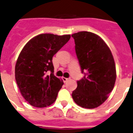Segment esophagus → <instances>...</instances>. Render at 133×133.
<instances>
[{
  "mask_svg": "<svg viewBox=\"0 0 133 133\" xmlns=\"http://www.w3.org/2000/svg\"><path fill=\"white\" fill-rule=\"evenodd\" d=\"M62 79H63V81L64 82H67L68 80H69V78H65V77H63L62 78Z\"/></svg>",
  "mask_w": 133,
  "mask_h": 133,
  "instance_id": "34e87169",
  "label": "esophagus"
}]
</instances>
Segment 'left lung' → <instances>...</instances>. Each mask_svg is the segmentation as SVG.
<instances>
[{
	"label": "left lung",
	"instance_id": "1",
	"mask_svg": "<svg viewBox=\"0 0 133 133\" xmlns=\"http://www.w3.org/2000/svg\"><path fill=\"white\" fill-rule=\"evenodd\" d=\"M82 72L86 76L77 82L72 98L78 106L95 108L103 104L114 88L116 66L111 51L98 35L79 31L71 35Z\"/></svg>",
	"mask_w": 133,
	"mask_h": 133
}]
</instances>
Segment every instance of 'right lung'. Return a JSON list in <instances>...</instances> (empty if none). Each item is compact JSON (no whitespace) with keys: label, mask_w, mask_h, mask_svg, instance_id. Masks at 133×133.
Returning a JSON list of instances; mask_svg holds the SVG:
<instances>
[{"label":"right lung","mask_w":133,"mask_h":133,"mask_svg":"<svg viewBox=\"0 0 133 133\" xmlns=\"http://www.w3.org/2000/svg\"><path fill=\"white\" fill-rule=\"evenodd\" d=\"M70 35H38L24 46L15 65V79L23 96L29 104L44 108L52 104L63 85L54 75V55L70 40ZM51 71L50 75L46 74Z\"/></svg>","instance_id":"1"}]
</instances>
